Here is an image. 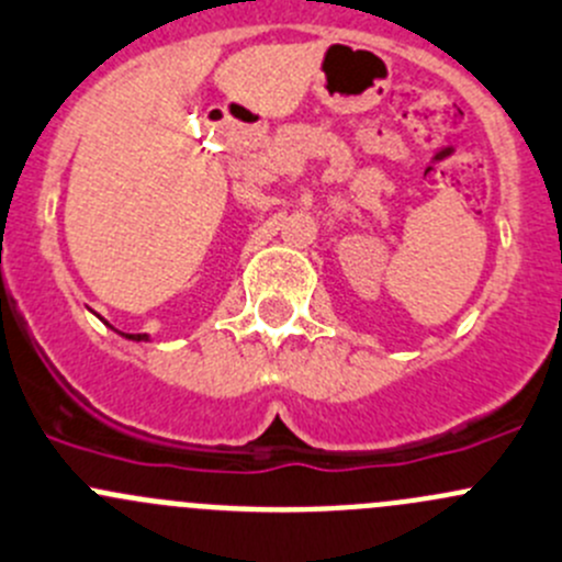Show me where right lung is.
I'll use <instances>...</instances> for the list:
<instances>
[{
    "label": "right lung",
    "instance_id": "add662e5",
    "mask_svg": "<svg viewBox=\"0 0 562 562\" xmlns=\"http://www.w3.org/2000/svg\"><path fill=\"white\" fill-rule=\"evenodd\" d=\"M131 340H145V335H128Z\"/></svg>",
    "mask_w": 562,
    "mask_h": 562
}]
</instances>
